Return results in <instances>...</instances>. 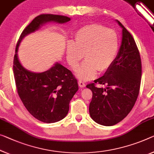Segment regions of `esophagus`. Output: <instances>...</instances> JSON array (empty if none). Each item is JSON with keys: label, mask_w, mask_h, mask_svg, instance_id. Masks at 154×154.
<instances>
[{"label": "esophagus", "mask_w": 154, "mask_h": 154, "mask_svg": "<svg viewBox=\"0 0 154 154\" xmlns=\"http://www.w3.org/2000/svg\"><path fill=\"white\" fill-rule=\"evenodd\" d=\"M79 82V85L80 87H85V86H86V85H85V82L81 81V80H79V82Z\"/></svg>", "instance_id": "34e87169"}]
</instances>
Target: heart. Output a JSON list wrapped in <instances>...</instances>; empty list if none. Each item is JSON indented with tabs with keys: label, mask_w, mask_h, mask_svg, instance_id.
<instances>
[{
	"label": "heart",
	"mask_w": 154,
	"mask_h": 154,
	"mask_svg": "<svg viewBox=\"0 0 154 154\" xmlns=\"http://www.w3.org/2000/svg\"><path fill=\"white\" fill-rule=\"evenodd\" d=\"M74 38V43L69 42L66 53L73 69H76L84 54L86 60L75 72L80 80L94 79L98 71L105 72L112 67L119 49V39L114 30L92 24L80 29Z\"/></svg>",
	"instance_id": "heart-1"
}]
</instances>
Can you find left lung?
Instances as JSON below:
<instances>
[{"mask_svg":"<svg viewBox=\"0 0 154 154\" xmlns=\"http://www.w3.org/2000/svg\"><path fill=\"white\" fill-rule=\"evenodd\" d=\"M122 42L116 60L103 76L87 85L93 96L89 114L97 123L112 126L129 114L136 103L140 87L141 59L134 38L122 23ZM96 84L105 85V88Z\"/></svg>","mask_w":154,"mask_h":154,"instance_id":"8db88e82","label":"left lung"}]
</instances>
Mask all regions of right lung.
Masks as SVG:
<instances>
[{
	"mask_svg": "<svg viewBox=\"0 0 154 154\" xmlns=\"http://www.w3.org/2000/svg\"><path fill=\"white\" fill-rule=\"evenodd\" d=\"M71 18L54 14H41L31 22L18 39L14 58V75L21 101L35 118L46 123L63 119L69 109V103L79 90L77 80L72 72L56 63L42 73L30 72L23 67L18 58V49L22 40L41 26L49 22L65 23Z\"/></svg>",
	"mask_w": 154,
	"mask_h": 154,
	"instance_id": "add662e5",
	"label": "right lung"
}]
</instances>
